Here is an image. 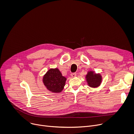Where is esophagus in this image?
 <instances>
[{"mask_svg":"<svg viewBox=\"0 0 134 134\" xmlns=\"http://www.w3.org/2000/svg\"><path fill=\"white\" fill-rule=\"evenodd\" d=\"M70 76H71L72 77H75V76H76V74L75 72H74V73H71L70 74Z\"/></svg>","mask_w":134,"mask_h":134,"instance_id":"esophagus-1","label":"esophagus"}]
</instances>
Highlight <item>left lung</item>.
Listing matches in <instances>:
<instances>
[{
  "label": "left lung",
  "mask_w": 134,
  "mask_h": 134,
  "mask_svg": "<svg viewBox=\"0 0 134 134\" xmlns=\"http://www.w3.org/2000/svg\"><path fill=\"white\" fill-rule=\"evenodd\" d=\"M85 78L88 85L93 88L99 86L102 79L100 74H96L93 71H88Z\"/></svg>",
  "instance_id": "obj_1"
}]
</instances>
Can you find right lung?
<instances>
[{
	"label": "right lung",
	"mask_w": 134,
	"mask_h": 134,
	"mask_svg": "<svg viewBox=\"0 0 134 134\" xmlns=\"http://www.w3.org/2000/svg\"><path fill=\"white\" fill-rule=\"evenodd\" d=\"M66 80L58 68H51L43 76L42 81L47 90L57 93L63 90Z\"/></svg>",
	"instance_id": "right-lung-1"
}]
</instances>
